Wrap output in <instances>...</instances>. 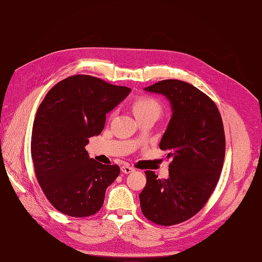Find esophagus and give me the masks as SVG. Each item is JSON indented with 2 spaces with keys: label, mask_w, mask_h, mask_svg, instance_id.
<instances>
[{
  "label": "esophagus",
  "mask_w": 262,
  "mask_h": 262,
  "mask_svg": "<svg viewBox=\"0 0 262 262\" xmlns=\"http://www.w3.org/2000/svg\"><path fill=\"white\" fill-rule=\"evenodd\" d=\"M121 171L123 173H130V172L134 171V169L132 167H130V166H128V165H123V166H121Z\"/></svg>",
  "instance_id": "1"
}]
</instances>
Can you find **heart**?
Masks as SVG:
<instances>
[{
    "label": "heart",
    "instance_id": "obj_1",
    "mask_svg": "<svg viewBox=\"0 0 262 262\" xmlns=\"http://www.w3.org/2000/svg\"><path fill=\"white\" fill-rule=\"evenodd\" d=\"M133 113L136 117H141L145 115H157L160 116L161 114V105L158 104V101L155 100L152 97L148 96H140L136 100L133 101Z\"/></svg>",
    "mask_w": 262,
    "mask_h": 262
}]
</instances>
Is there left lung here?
Wrapping results in <instances>:
<instances>
[{"label":"left lung","instance_id":"1","mask_svg":"<svg viewBox=\"0 0 262 262\" xmlns=\"http://www.w3.org/2000/svg\"><path fill=\"white\" fill-rule=\"evenodd\" d=\"M144 91L169 101L171 118L160 148L172 160L167 179L145 171L141 210L153 223L175 225L199 212L217 184L225 157L223 122L214 101L191 84L165 80Z\"/></svg>","mask_w":262,"mask_h":262}]
</instances>
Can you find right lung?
I'll return each mask as SVG.
<instances>
[{
  "label": "right lung",
  "instance_id": "1",
  "mask_svg": "<svg viewBox=\"0 0 262 262\" xmlns=\"http://www.w3.org/2000/svg\"><path fill=\"white\" fill-rule=\"evenodd\" d=\"M130 92L97 77L73 75L55 84L39 106L31 158L43 193L61 213L85 217L100 210L120 168L90 158L85 146Z\"/></svg>",
  "mask_w": 262,
  "mask_h": 262
}]
</instances>
